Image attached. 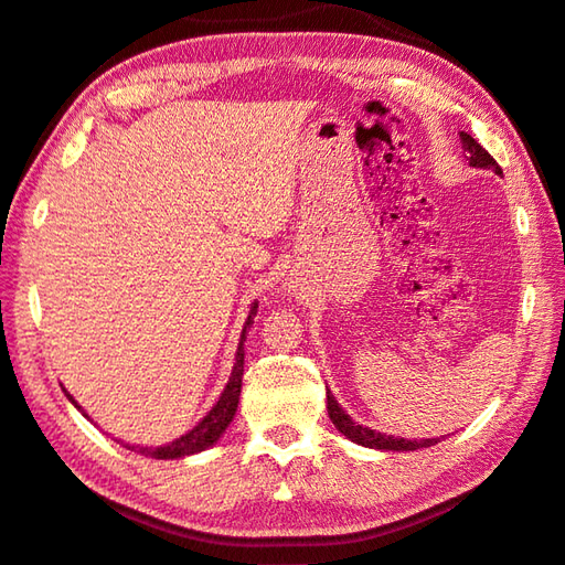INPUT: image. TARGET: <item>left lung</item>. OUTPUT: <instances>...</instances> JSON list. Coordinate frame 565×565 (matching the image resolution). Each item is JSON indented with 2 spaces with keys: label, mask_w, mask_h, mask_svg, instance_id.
Masks as SVG:
<instances>
[{
  "label": "left lung",
  "mask_w": 565,
  "mask_h": 565,
  "mask_svg": "<svg viewBox=\"0 0 565 565\" xmlns=\"http://www.w3.org/2000/svg\"><path fill=\"white\" fill-rule=\"evenodd\" d=\"M459 140H461V148L467 152V160L471 168H479V170H494L497 175L501 178L504 172H501L499 162L489 156V152L479 146V142L469 136V132H459ZM326 407H328V417H331V423L335 425V429L341 435H345L351 443L355 445H363V447H371V449H385V452H413V449H423V447H433L439 439H403V437H393V435H383V433H375L371 427H363L358 425L355 419H351V415L345 413V409L338 405V399L331 395V390L326 393Z\"/></svg>",
  "instance_id": "1"
}]
</instances>
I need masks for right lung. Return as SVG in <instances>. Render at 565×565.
Listing matches in <instances>:
<instances>
[{"label": "right lung", "mask_w": 565, "mask_h": 565, "mask_svg": "<svg viewBox=\"0 0 565 565\" xmlns=\"http://www.w3.org/2000/svg\"><path fill=\"white\" fill-rule=\"evenodd\" d=\"M256 309H259V303L252 306V311L247 316V323H244V328H242V341H239V348H237V363H234V367H232L230 383H227V387H224V393L220 395V399L214 403L210 413L204 415L200 423L190 429L188 435L178 437L175 443L160 445V447H132L136 452L152 457V459H180V457H190V455L202 452V449L212 447L224 435V429L230 427V423L234 419V413H237V405H239L242 375H244V338H247V328L254 323ZM64 393H66V390H64ZM66 397L81 409V405L76 403L74 397H71L68 393H66ZM81 413H84V409H81Z\"/></svg>", "instance_id": "add662e5"}]
</instances>
